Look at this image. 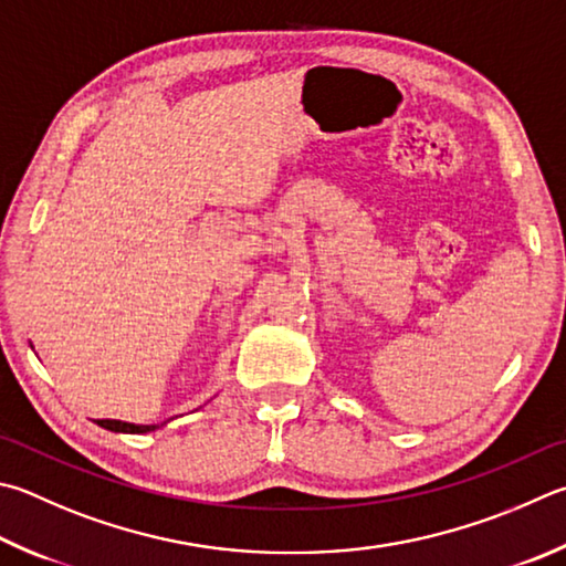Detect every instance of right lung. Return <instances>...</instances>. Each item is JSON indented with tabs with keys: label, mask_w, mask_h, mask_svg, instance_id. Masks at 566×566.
Wrapping results in <instances>:
<instances>
[{
	"label": "right lung",
	"mask_w": 566,
	"mask_h": 566,
	"mask_svg": "<svg viewBox=\"0 0 566 566\" xmlns=\"http://www.w3.org/2000/svg\"><path fill=\"white\" fill-rule=\"evenodd\" d=\"M101 428L113 430V433H150L158 426H133V423H123V420H96Z\"/></svg>",
	"instance_id": "obj_1"
}]
</instances>
